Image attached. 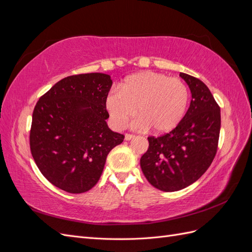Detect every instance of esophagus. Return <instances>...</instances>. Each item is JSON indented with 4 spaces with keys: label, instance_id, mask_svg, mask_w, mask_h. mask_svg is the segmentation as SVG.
I'll return each mask as SVG.
<instances>
[{
    "label": "esophagus",
    "instance_id": "34e87169",
    "mask_svg": "<svg viewBox=\"0 0 252 252\" xmlns=\"http://www.w3.org/2000/svg\"><path fill=\"white\" fill-rule=\"evenodd\" d=\"M134 138H135V135H133V134H130V133H126L125 134V140L126 141H130V140H132Z\"/></svg>",
    "mask_w": 252,
    "mask_h": 252
}]
</instances>
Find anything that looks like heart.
<instances>
[{
  "mask_svg": "<svg viewBox=\"0 0 252 252\" xmlns=\"http://www.w3.org/2000/svg\"><path fill=\"white\" fill-rule=\"evenodd\" d=\"M189 88L178 78L152 71L129 75L105 97V109L114 128L123 129L134 114L135 126L157 134L169 132L185 117Z\"/></svg>",
  "mask_w": 252,
  "mask_h": 252,
  "instance_id": "obj_1",
  "label": "heart"
}]
</instances>
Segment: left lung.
I'll list each match as a JSON object with an SVG mask.
<instances>
[{
  "label": "left lung",
  "instance_id": "1",
  "mask_svg": "<svg viewBox=\"0 0 252 252\" xmlns=\"http://www.w3.org/2000/svg\"><path fill=\"white\" fill-rule=\"evenodd\" d=\"M191 91L192 100L181 123L169 133L149 136V147L140 159L150 184L178 191L199 180L209 168L218 150L220 129V106L205 84L180 73Z\"/></svg>",
  "mask_w": 252,
  "mask_h": 252
}]
</instances>
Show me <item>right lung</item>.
Returning <instances> with one entry per match:
<instances>
[{
  "label": "right lung",
  "instance_id": "obj_1",
  "mask_svg": "<svg viewBox=\"0 0 252 252\" xmlns=\"http://www.w3.org/2000/svg\"><path fill=\"white\" fill-rule=\"evenodd\" d=\"M110 75L84 73L64 78L37 101L30 128V151L42 174L69 193H83L100 180L106 158L124 135L106 120Z\"/></svg>",
  "mask_w": 252,
  "mask_h": 252
}]
</instances>
